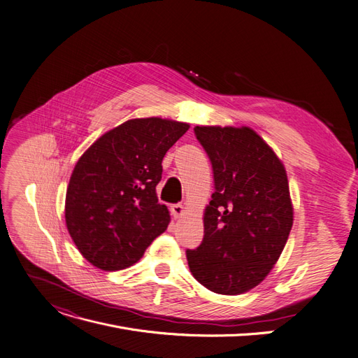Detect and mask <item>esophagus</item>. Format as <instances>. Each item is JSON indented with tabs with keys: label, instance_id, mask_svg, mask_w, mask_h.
I'll use <instances>...</instances> for the list:
<instances>
[{
	"label": "esophagus",
	"instance_id": "esophagus-1",
	"mask_svg": "<svg viewBox=\"0 0 358 358\" xmlns=\"http://www.w3.org/2000/svg\"><path fill=\"white\" fill-rule=\"evenodd\" d=\"M171 213H173V216L176 217V220H178V217H181L185 213V208L181 203L173 205V206H171Z\"/></svg>",
	"mask_w": 358,
	"mask_h": 358
}]
</instances>
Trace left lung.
Masks as SVG:
<instances>
[{"label": "left lung", "mask_w": 358, "mask_h": 358, "mask_svg": "<svg viewBox=\"0 0 358 358\" xmlns=\"http://www.w3.org/2000/svg\"><path fill=\"white\" fill-rule=\"evenodd\" d=\"M213 168L215 193L205 209V236L187 250L189 268L208 289L238 295L268 276L292 227L284 164L250 127L196 126Z\"/></svg>", "instance_id": "obj_1"}]
</instances>
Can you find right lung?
I'll return each instance as SVG.
<instances>
[{"mask_svg": "<svg viewBox=\"0 0 358 358\" xmlns=\"http://www.w3.org/2000/svg\"><path fill=\"white\" fill-rule=\"evenodd\" d=\"M190 129L159 117L106 131L77 161L66 194V224L82 256L102 271L141 259L171 216L157 185L168 149Z\"/></svg>", "mask_w": 358, "mask_h": 358, "instance_id": "right-lung-1", "label": "right lung"}]
</instances>
